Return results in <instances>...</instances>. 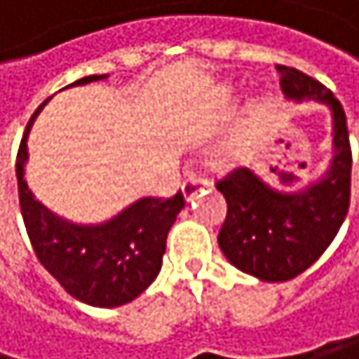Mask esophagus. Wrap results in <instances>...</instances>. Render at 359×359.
<instances>
[{
  "mask_svg": "<svg viewBox=\"0 0 359 359\" xmlns=\"http://www.w3.org/2000/svg\"><path fill=\"white\" fill-rule=\"evenodd\" d=\"M204 187H206V181H204V178H200V176L191 174V176H187L185 181H183L181 191H183L185 200L189 202V200H194V198L198 196V191H202Z\"/></svg>",
  "mask_w": 359,
  "mask_h": 359,
  "instance_id": "34e87169",
  "label": "esophagus"
}]
</instances>
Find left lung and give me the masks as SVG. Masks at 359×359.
<instances>
[{"label":"left lung","mask_w":359,"mask_h":359,"mask_svg":"<svg viewBox=\"0 0 359 359\" xmlns=\"http://www.w3.org/2000/svg\"><path fill=\"white\" fill-rule=\"evenodd\" d=\"M288 101L319 103L332 111L327 170L304 187L269 185L252 168H239L217 183L228 213L219 230V250L230 265L263 282H286L304 273L338 234L351 198V146L347 116L336 96L291 66H276Z\"/></svg>","instance_id":"1"}]
</instances>
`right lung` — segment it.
Returning <instances> with one entry per match:
<instances>
[{"mask_svg": "<svg viewBox=\"0 0 359 359\" xmlns=\"http://www.w3.org/2000/svg\"><path fill=\"white\" fill-rule=\"evenodd\" d=\"M109 75H88L66 86H86ZM49 99L40 105L23 133L17 155V181L21 215L32 248L64 291L94 308H116L133 302L161 271L165 239L185 200L140 198L111 219L101 224H75L36 200L25 181L27 135Z\"/></svg>", "mask_w": 359, "mask_h": 359, "instance_id": "obj_1", "label": "right lung"}]
</instances>
